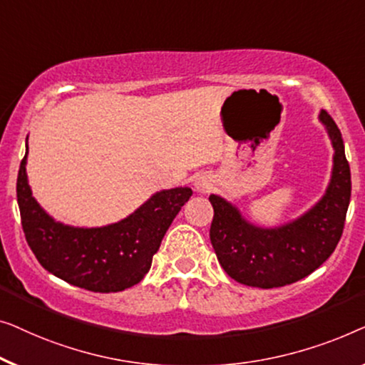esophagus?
<instances>
[{
  "mask_svg": "<svg viewBox=\"0 0 365 365\" xmlns=\"http://www.w3.org/2000/svg\"><path fill=\"white\" fill-rule=\"evenodd\" d=\"M193 188L197 192H208L212 188V177L207 175V173H200L193 178Z\"/></svg>",
  "mask_w": 365,
  "mask_h": 365,
  "instance_id": "esophagus-1",
  "label": "esophagus"
}]
</instances>
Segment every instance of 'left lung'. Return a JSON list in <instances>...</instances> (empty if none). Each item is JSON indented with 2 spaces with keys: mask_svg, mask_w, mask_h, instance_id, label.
I'll list each match as a JSON object with an SVG mask.
<instances>
[{
  "mask_svg": "<svg viewBox=\"0 0 365 365\" xmlns=\"http://www.w3.org/2000/svg\"><path fill=\"white\" fill-rule=\"evenodd\" d=\"M332 145L329 183L322 197L299 217L263 227L220 195H210L213 222L210 240L230 278L241 284L271 289L296 283L319 268L341 240L351 200V168L341 130L326 110L319 112Z\"/></svg>",
  "mask_w": 365,
  "mask_h": 365,
  "instance_id": "left-lung-1",
  "label": "left lung"
}]
</instances>
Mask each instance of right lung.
<instances>
[{
    "instance_id": "add662e5",
    "label": "right lung",
    "mask_w": 365,
    "mask_h": 365,
    "mask_svg": "<svg viewBox=\"0 0 365 365\" xmlns=\"http://www.w3.org/2000/svg\"><path fill=\"white\" fill-rule=\"evenodd\" d=\"M26 163L28 137L16 195L29 248L51 274L94 292H119L140 283L173 218L192 197L188 187L160 190L119 222L73 227L51 217L33 197Z\"/></svg>"
}]
</instances>
